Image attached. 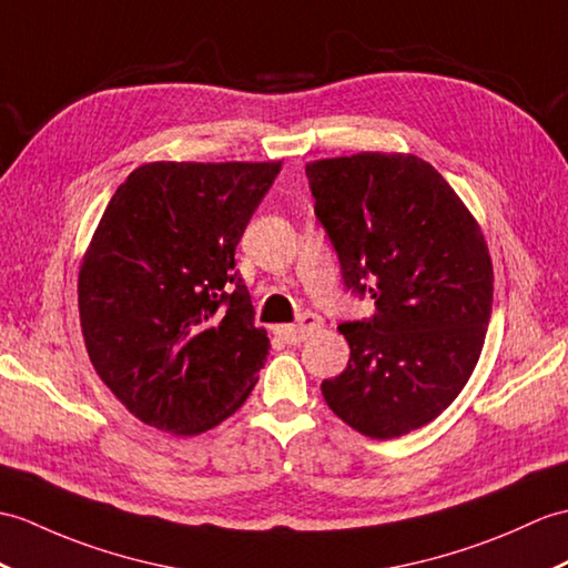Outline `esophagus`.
Listing matches in <instances>:
<instances>
[{"label":"esophagus","instance_id":"1","mask_svg":"<svg viewBox=\"0 0 568 568\" xmlns=\"http://www.w3.org/2000/svg\"><path fill=\"white\" fill-rule=\"evenodd\" d=\"M320 326H322V316L305 314L297 324L278 326V336H283L287 344H302V341H305L310 334H314Z\"/></svg>","mask_w":568,"mask_h":568}]
</instances>
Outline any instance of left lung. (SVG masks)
<instances>
[{
	"mask_svg": "<svg viewBox=\"0 0 568 568\" xmlns=\"http://www.w3.org/2000/svg\"><path fill=\"white\" fill-rule=\"evenodd\" d=\"M307 179L346 287L377 307L373 320L338 326L351 361L322 394L353 430L399 438L438 418L479 363L494 300L489 246L463 197L416 154L316 160Z\"/></svg>",
	"mask_w": 568,
	"mask_h": 568,
	"instance_id": "left-lung-1",
	"label": "left lung"
}]
</instances>
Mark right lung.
I'll list each match as a JSON object with an SVG mask.
<instances>
[{"mask_svg":"<svg viewBox=\"0 0 568 568\" xmlns=\"http://www.w3.org/2000/svg\"><path fill=\"white\" fill-rule=\"evenodd\" d=\"M283 162H150L118 186L79 266L89 361L142 424L201 435L271 351L234 248Z\"/></svg>","mask_w":568,"mask_h":568,"instance_id":"add662e5","label":"right lung"}]
</instances>
